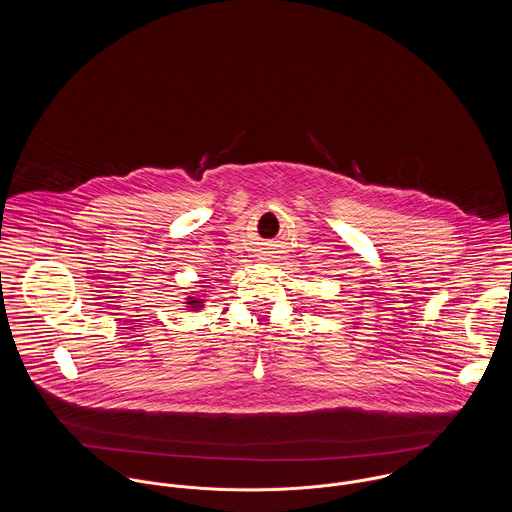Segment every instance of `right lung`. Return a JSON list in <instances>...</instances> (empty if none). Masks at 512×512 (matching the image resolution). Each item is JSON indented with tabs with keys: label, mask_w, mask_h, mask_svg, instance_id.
Wrapping results in <instances>:
<instances>
[{
	"label": "right lung",
	"mask_w": 512,
	"mask_h": 512,
	"mask_svg": "<svg viewBox=\"0 0 512 512\" xmlns=\"http://www.w3.org/2000/svg\"><path fill=\"white\" fill-rule=\"evenodd\" d=\"M201 288H205V286H201ZM185 303H187L189 311H199L205 305V296H189V298H185Z\"/></svg>",
	"instance_id": "add662e5"
}]
</instances>
